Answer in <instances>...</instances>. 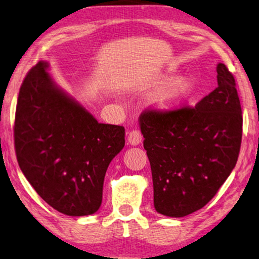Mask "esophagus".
Instances as JSON below:
<instances>
[{"label": "esophagus", "mask_w": 259, "mask_h": 259, "mask_svg": "<svg viewBox=\"0 0 259 259\" xmlns=\"http://www.w3.org/2000/svg\"><path fill=\"white\" fill-rule=\"evenodd\" d=\"M127 141L132 146H138V144L141 143L142 141V134L138 130H132L128 133V138H127Z\"/></svg>", "instance_id": "1"}]
</instances>
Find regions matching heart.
<instances>
[{"label":"heart","mask_w":259,"mask_h":259,"mask_svg":"<svg viewBox=\"0 0 259 259\" xmlns=\"http://www.w3.org/2000/svg\"><path fill=\"white\" fill-rule=\"evenodd\" d=\"M165 77L164 88L156 91L151 97V104L162 111H169L180 107L184 100L192 94L196 88V79L190 75L181 76L172 80Z\"/></svg>","instance_id":"heart-1"}]
</instances>
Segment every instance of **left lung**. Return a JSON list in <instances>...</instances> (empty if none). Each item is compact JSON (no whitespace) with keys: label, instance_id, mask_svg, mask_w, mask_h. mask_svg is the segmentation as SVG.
Here are the masks:
<instances>
[{"label":"left lung","instance_id":"obj_1","mask_svg":"<svg viewBox=\"0 0 259 259\" xmlns=\"http://www.w3.org/2000/svg\"><path fill=\"white\" fill-rule=\"evenodd\" d=\"M217 83L196 107L151 109L140 116L159 214L183 217L206 206L237 164L242 111L224 63L217 65Z\"/></svg>","mask_w":259,"mask_h":259}]
</instances>
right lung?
I'll return each mask as SVG.
<instances>
[{
    "mask_svg": "<svg viewBox=\"0 0 259 259\" xmlns=\"http://www.w3.org/2000/svg\"><path fill=\"white\" fill-rule=\"evenodd\" d=\"M39 61L26 75L16 108L15 150L31 187L68 216L94 214L104 175L125 146L122 126L101 124L57 88Z\"/></svg>",
    "mask_w": 259,
    "mask_h": 259,
    "instance_id": "right-lung-1",
    "label": "right lung"
}]
</instances>
